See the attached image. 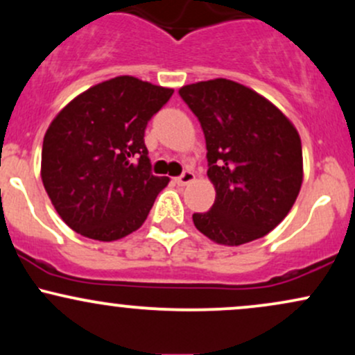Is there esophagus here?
I'll use <instances>...</instances> for the list:
<instances>
[{"mask_svg":"<svg viewBox=\"0 0 355 355\" xmlns=\"http://www.w3.org/2000/svg\"><path fill=\"white\" fill-rule=\"evenodd\" d=\"M195 180V173L190 172V170H187V172H183L180 177L177 178V183L178 185H189V183H191Z\"/></svg>","mask_w":355,"mask_h":355,"instance_id":"34e87169","label":"esophagus"}]
</instances>
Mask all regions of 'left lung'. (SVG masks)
Here are the masks:
<instances>
[{
  "label": "left lung",
  "instance_id": "obj_1",
  "mask_svg": "<svg viewBox=\"0 0 355 355\" xmlns=\"http://www.w3.org/2000/svg\"><path fill=\"white\" fill-rule=\"evenodd\" d=\"M205 135L215 202L193 223L218 245L262 239L287 217L304 180L297 128L266 96L227 78L178 89Z\"/></svg>",
  "mask_w": 355,
  "mask_h": 355
}]
</instances>
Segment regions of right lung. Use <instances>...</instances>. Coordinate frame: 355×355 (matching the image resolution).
Returning a JSON list of instances; mask_svg holds the SVG:
<instances>
[{"label": "right lung", "instance_id": "right-lung-1", "mask_svg": "<svg viewBox=\"0 0 355 355\" xmlns=\"http://www.w3.org/2000/svg\"><path fill=\"white\" fill-rule=\"evenodd\" d=\"M172 93L115 76L85 89L53 118L43 138L42 180L76 234L113 242L144 225L170 182L150 172L145 128Z\"/></svg>", "mask_w": 355, "mask_h": 355}]
</instances>
